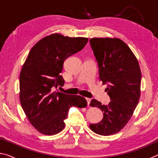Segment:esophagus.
Instances as JSON below:
<instances>
[{"label": "esophagus", "mask_w": 158, "mask_h": 158, "mask_svg": "<svg viewBox=\"0 0 158 158\" xmlns=\"http://www.w3.org/2000/svg\"><path fill=\"white\" fill-rule=\"evenodd\" d=\"M85 99H86V101H87V104H88V106H90V100H90V98H85Z\"/></svg>", "instance_id": "esophagus-1"}]
</instances>
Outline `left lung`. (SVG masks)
I'll use <instances>...</instances> for the list:
<instances>
[{"mask_svg": "<svg viewBox=\"0 0 158 158\" xmlns=\"http://www.w3.org/2000/svg\"><path fill=\"white\" fill-rule=\"evenodd\" d=\"M99 67V77L111 99L108 105L93 99L90 105L100 108L103 118L90 128L100 135L118 132L130 121L141 95V73L137 58L118 38L95 37L90 40Z\"/></svg>", "mask_w": 158, "mask_h": 158, "instance_id": "1", "label": "left lung"}]
</instances>
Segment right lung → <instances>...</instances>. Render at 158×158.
Returning a JSON list of instances; mask_svg holds the SVG:
<instances>
[{"label": "right lung", "instance_id": "right-lung-1", "mask_svg": "<svg viewBox=\"0 0 158 158\" xmlns=\"http://www.w3.org/2000/svg\"><path fill=\"white\" fill-rule=\"evenodd\" d=\"M88 40L86 37L52 34L34 45L23 65L19 76L21 105L31 125L42 135L62 131L71 106H87L84 97L54 89L65 84L60 75L64 61L81 51Z\"/></svg>", "mask_w": 158, "mask_h": 158}]
</instances>
